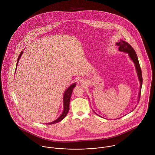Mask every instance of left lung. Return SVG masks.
<instances>
[{
  "instance_id": "left-lung-1",
  "label": "left lung",
  "mask_w": 155,
  "mask_h": 155,
  "mask_svg": "<svg viewBox=\"0 0 155 155\" xmlns=\"http://www.w3.org/2000/svg\"><path fill=\"white\" fill-rule=\"evenodd\" d=\"M116 45L119 46V50L120 51L127 52L128 54L130 57L131 58V59L133 60V62L135 64V66L136 70L137 72L138 78V79L140 82V91L139 92V98H140V97L141 95V90L142 84H143V78H142L141 69L140 68L137 54L135 53V51L133 47L125 41L120 40V42L116 43Z\"/></svg>"
}]
</instances>
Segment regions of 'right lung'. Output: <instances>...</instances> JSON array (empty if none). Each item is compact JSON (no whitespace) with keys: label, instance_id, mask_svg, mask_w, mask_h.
Returning <instances> with one entry per match:
<instances>
[{"label":"right lung","instance_id":"right-lung-1","mask_svg":"<svg viewBox=\"0 0 155 155\" xmlns=\"http://www.w3.org/2000/svg\"><path fill=\"white\" fill-rule=\"evenodd\" d=\"M22 51L21 52L18 58V60H17V65L18 64V61L20 60V58L22 55ZM76 87V84H73L72 85H71L67 89L66 91H65L64 94V97H63V103H64V110L63 113L61 114V115L57 119H56L55 120H54V122H51V123H48L47 124H49V125H51V124H55V123H58L59 122H60L61 120H62L66 116L67 113H68V111L69 110V103H70V97H71V94H72V92H73V88Z\"/></svg>","mask_w":155,"mask_h":155}]
</instances>
